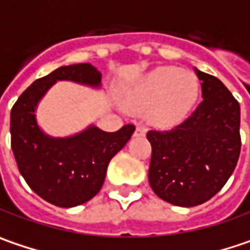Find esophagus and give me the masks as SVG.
<instances>
[{
	"label": "esophagus",
	"mask_w": 250,
	"mask_h": 250,
	"mask_svg": "<svg viewBox=\"0 0 250 250\" xmlns=\"http://www.w3.org/2000/svg\"><path fill=\"white\" fill-rule=\"evenodd\" d=\"M146 134V131H145V128L144 126H136L135 128V136H144V135Z\"/></svg>",
	"instance_id": "1"
}]
</instances>
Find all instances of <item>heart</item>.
Listing matches in <instances>:
<instances>
[{
	"mask_svg": "<svg viewBox=\"0 0 250 250\" xmlns=\"http://www.w3.org/2000/svg\"><path fill=\"white\" fill-rule=\"evenodd\" d=\"M198 97L195 77L185 69L159 66L126 86L122 105L135 115L145 114L158 128H170L184 121Z\"/></svg>",
	"mask_w": 250,
	"mask_h": 250,
	"instance_id": "b5f03b06",
	"label": "heart"
}]
</instances>
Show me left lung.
<instances>
[{
    "label": "left lung",
    "mask_w": 250,
    "mask_h": 250,
    "mask_svg": "<svg viewBox=\"0 0 250 250\" xmlns=\"http://www.w3.org/2000/svg\"><path fill=\"white\" fill-rule=\"evenodd\" d=\"M202 98L196 111L172 131H149L148 179L165 202L190 208L215 196L238 164L241 106L221 81L196 68Z\"/></svg>",
    "instance_id": "obj_1"
}]
</instances>
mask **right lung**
<instances>
[{
  "mask_svg": "<svg viewBox=\"0 0 250 250\" xmlns=\"http://www.w3.org/2000/svg\"><path fill=\"white\" fill-rule=\"evenodd\" d=\"M58 81L102 88V74L91 63L63 65L37 80L11 109V148L28 187L52 205L72 208L98 193L109 161L131 139L135 126L105 132L91 124L74 135H48L38 124L37 108Z\"/></svg>",
  "mask_w": 250,
  "mask_h": 250,
  "instance_id": "obj_1",
  "label": "right lung"
}]
</instances>
